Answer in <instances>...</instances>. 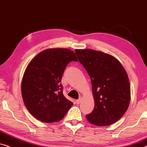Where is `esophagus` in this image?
Listing matches in <instances>:
<instances>
[{
    "label": "esophagus",
    "mask_w": 147,
    "mask_h": 147,
    "mask_svg": "<svg viewBox=\"0 0 147 147\" xmlns=\"http://www.w3.org/2000/svg\"><path fill=\"white\" fill-rule=\"evenodd\" d=\"M82 97H80V98H79V99L76 100V103H77V104H79L80 103V102H82Z\"/></svg>",
    "instance_id": "1"
}]
</instances>
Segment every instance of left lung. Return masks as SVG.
Wrapping results in <instances>:
<instances>
[{
    "instance_id": "left-lung-1",
    "label": "left lung",
    "mask_w": 147,
    "mask_h": 147,
    "mask_svg": "<svg viewBox=\"0 0 147 147\" xmlns=\"http://www.w3.org/2000/svg\"><path fill=\"white\" fill-rule=\"evenodd\" d=\"M80 63L91 79L95 106L86 118L104 126L117 122L124 115L130 100L127 74L113 56L92 49H76Z\"/></svg>"
}]
</instances>
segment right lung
Masks as SVG:
<instances>
[{
	"label": "right lung",
	"mask_w": 147,
	"mask_h": 147,
	"mask_svg": "<svg viewBox=\"0 0 147 147\" xmlns=\"http://www.w3.org/2000/svg\"><path fill=\"white\" fill-rule=\"evenodd\" d=\"M78 61L68 49H48L35 56L26 68L21 84L23 102L29 112L43 122L61 120L73 102L63 94L62 76L67 64Z\"/></svg>",
	"instance_id": "right-lung-1"
}]
</instances>
